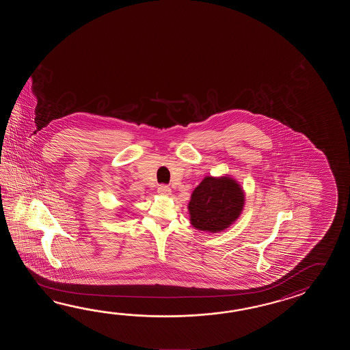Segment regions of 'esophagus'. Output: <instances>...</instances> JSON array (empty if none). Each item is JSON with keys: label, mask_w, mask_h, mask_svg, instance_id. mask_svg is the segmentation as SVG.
Returning a JSON list of instances; mask_svg holds the SVG:
<instances>
[{"label": "esophagus", "mask_w": 350, "mask_h": 350, "mask_svg": "<svg viewBox=\"0 0 350 350\" xmlns=\"http://www.w3.org/2000/svg\"><path fill=\"white\" fill-rule=\"evenodd\" d=\"M157 193L160 195H170L172 193V189L167 185H160L157 187Z\"/></svg>", "instance_id": "obj_1"}]
</instances>
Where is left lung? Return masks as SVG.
Listing matches in <instances>:
<instances>
[{
    "mask_svg": "<svg viewBox=\"0 0 350 350\" xmlns=\"http://www.w3.org/2000/svg\"><path fill=\"white\" fill-rule=\"evenodd\" d=\"M245 195L238 181L230 176H206L195 187L187 205L195 229L208 232L225 230L238 219Z\"/></svg>",
    "mask_w": 350,
    "mask_h": 350,
    "instance_id": "8db88e82",
    "label": "left lung"
}]
</instances>
